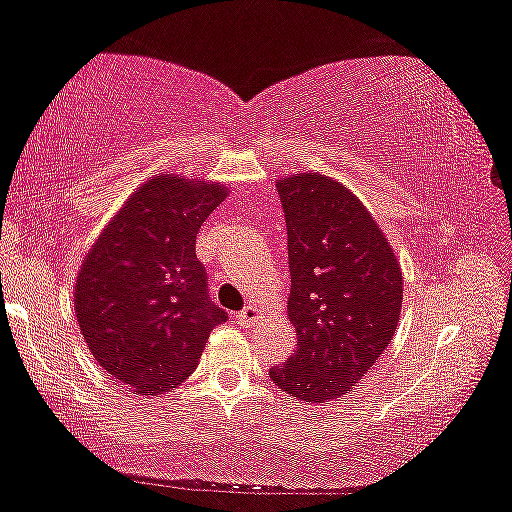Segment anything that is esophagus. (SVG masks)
<instances>
[{
  "instance_id": "1",
  "label": "esophagus",
  "mask_w": 512,
  "mask_h": 512,
  "mask_svg": "<svg viewBox=\"0 0 512 512\" xmlns=\"http://www.w3.org/2000/svg\"><path fill=\"white\" fill-rule=\"evenodd\" d=\"M259 318H262V311H259L255 305H248V307L237 316L239 325H255Z\"/></svg>"
}]
</instances>
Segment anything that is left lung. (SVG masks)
Instances as JSON below:
<instances>
[{
  "label": "left lung",
  "instance_id": "left-lung-1",
  "mask_svg": "<svg viewBox=\"0 0 512 512\" xmlns=\"http://www.w3.org/2000/svg\"><path fill=\"white\" fill-rule=\"evenodd\" d=\"M287 216L291 293L287 316L298 348L271 368L293 400L325 404L359 384L397 332L402 266L357 196L325 173L277 180Z\"/></svg>",
  "mask_w": 512,
  "mask_h": 512
}]
</instances>
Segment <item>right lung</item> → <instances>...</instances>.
Returning a JSON list of instances; mask_svg holds the SVG:
<instances>
[{"instance_id": "obj_1", "label": "right lung", "mask_w": 512, "mask_h": 512, "mask_svg": "<svg viewBox=\"0 0 512 512\" xmlns=\"http://www.w3.org/2000/svg\"><path fill=\"white\" fill-rule=\"evenodd\" d=\"M228 187L158 173L126 198L85 253L74 311L99 366L135 395H164L192 375L225 323L207 298L196 235Z\"/></svg>"}]
</instances>
